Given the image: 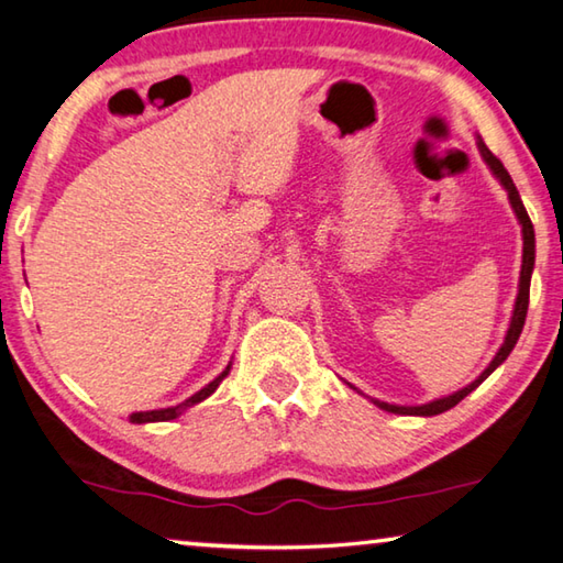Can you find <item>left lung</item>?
Instances as JSON below:
<instances>
[{
	"label": "left lung",
	"instance_id": "left-lung-1",
	"mask_svg": "<svg viewBox=\"0 0 563 563\" xmlns=\"http://www.w3.org/2000/svg\"><path fill=\"white\" fill-rule=\"evenodd\" d=\"M476 146H479V154L484 158V164L489 166V170L494 174V178L499 180V184L504 186V190H507L509 196V203L514 208V216H517V221L521 225V241H523V253H521V273H519V292H517V302H514V312H511V320H509V330L507 335H504V342L501 347L497 350V355L492 357V362L487 367H484V373L474 379V383H470L462 389H456V393L446 395V397H440V399H432V402H424V405H389V402H383V399H375L369 397V402L377 405L379 409H385V412H393V415H412V417H434V415H442L446 412V409H452L454 405H460L462 399L474 393L476 387H479L484 379H487L494 369H497L504 360H507L511 355L514 345H517V340L521 335L523 330V320H527V310H529V285H531V273H533V261H537V238H533V225L529 221V213L527 208H523L521 203V196L517 186H514L511 176L507 174V168L501 166V161L492 154V151L487 148V144H484L482 136H476ZM350 385V383H347ZM352 387V385H350ZM357 389V387H352ZM360 393V389H357ZM362 395V393H360Z\"/></svg>",
	"mask_w": 563,
	"mask_h": 563
}]
</instances>
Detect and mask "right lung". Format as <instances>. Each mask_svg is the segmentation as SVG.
Wrapping results in <instances>:
<instances>
[{"mask_svg":"<svg viewBox=\"0 0 563 563\" xmlns=\"http://www.w3.org/2000/svg\"><path fill=\"white\" fill-rule=\"evenodd\" d=\"M228 373H231V362H228V367L223 369L221 375H218L213 383H208L203 389H198L196 395H190L186 402H180V405H176V407H164V409H148V412H133L129 419L133 424H146V422H168V419H176L178 415H184L186 409H190V407H196L198 402H203V399H208L211 397L216 389H218V385L223 383V379L228 377Z\"/></svg>","mask_w":563,"mask_h":563,"instance_id":"obj_1","label":"right lung"}]
</instances>
